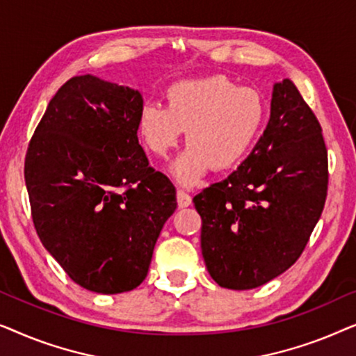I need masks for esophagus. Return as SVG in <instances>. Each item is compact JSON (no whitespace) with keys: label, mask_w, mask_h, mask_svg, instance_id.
I'll list each match as a JSON object with an SVG mask.
<instances>
[{"label":"esophagus","mask_w":356,"mask_h":356,"mask_svg":"<svg viewBox=\"0 0 356 356\" xmlns=\"http://www.w3.org/2000/svg\"><path fill=\"white\" fill-rule=\"evenodd\" d=\"M177 199H178V207H188V206H191V202H193V199H191V196H189L188 193H184L183 189H178V193H177Z\"/></svg>","instance_id":"obj_1"}]
</instances>
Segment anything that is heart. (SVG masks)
<instances>
[{
  "label": "heart",
  "mask_w": 356,
  "mask_h": 356,
  "mask_svg": "<svg viewBox=\"0 0 356 356\" xmlns=\"http://www.w3.org/2000/svg\"><path fill=\"white\" fill-rule=\"evenodd\" d=\"M165 97L167 106L155 102L140 106L138 131L159 157H167L186 131L188 149L170 168L183 186L196 184L211 167L222 172L240 163L266 120L261 92L225 76L179 81Z\"/></svg>",
  "instance_id": "heart-1"
}]
</instances>
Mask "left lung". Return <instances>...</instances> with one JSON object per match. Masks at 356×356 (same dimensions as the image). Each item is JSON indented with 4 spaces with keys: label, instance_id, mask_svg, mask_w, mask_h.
Returning a JSON list of instances; mask_svg holds the SVG:
<instances>
[{
    "label": "left lung",
    "instance_id": "8db88e82",
    "mask_svg": "<svg viewBox=\"0 0 356 356\" xmlns=\"http://www.w3.org/2000/svg\"><path fill=\"white\" fill-rule=\"evenodd\" d=\"M327 179L318 118L293 82H275L269 123L251 154L193 199L212 279L251 290L293 266L323 213Z\"/></svg>",
    "mask_w": 356,
    "mask_h": 356
}]
</instances>
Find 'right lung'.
<instances>
[{"label":"right lung","mask_w":356,"mask_h":356,"mask_svg":"<svg viewBox=\"0 0 356 356\" xmlns=\"http://www.w3.org/2000/svg\"><path fill=\"white\" fill-rule=\"evenodd\" d=\"M143 95L76 76L47 106L26 155L32 218L45 250L82 289L134 290L177 209V189L138 139Z\"/></svg>","instance_id":"right-lung-1"}]
</instances>
